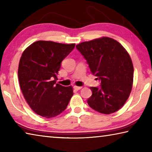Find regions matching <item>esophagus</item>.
<instances>
[{
	"label": "esophagus",
	"instance_id": "esophagus-1",
	"mask_svg": "<svg viewBox=\"0 0 152 152\" xmlns=\"http://www.w3.org/2000/svg\"><path fill=\"white\" fill-rule=\"evenodd\" d=\"M82 88V86H74V88L75 90H77V91H78V90H80Z\"/></svg>",
	"mask_w": 152,
	"mask_h": 152
}]
</instances>
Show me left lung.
Instances as JSON below:
<instances>
[{
  "label": "left lung",
  "instance_id": "8db88e82",
  "mask_svg": "<svg viewBox=\"0 0 152 152\" xmlns=\"http://www.w3.org/2000/svg\"><path fill=\"white\" fill-rule=\"evenodd\" d=\"M76 48L86 59L101 86L91 87L87 102L92 109L111 114L127 101L132 91L133 66L130 56L117 41L107 37L84 42Z\"/></svg>",
  "mask_w": 152,
  "mask_h": 152
}]
</instances>
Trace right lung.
<instances>
[{
    "mask_svg": "<svg viewBox=\"0 0 152 152\" xmlns=\"http://www.w3.org/2000/svg\"><path fill=\"white\" fill-rule=\"evenodd\" d=\"M74 47L75 43L37 41L22 53L18 69L20 88L31 109L40 116L60 115L72 96V86L56 83L61 61Z\"/></svg>",
    "mask_w": 152,
    "mask_h": 152,
    "instance_id": "add662e5",
    "label": "right lung"
}]
</instances>
